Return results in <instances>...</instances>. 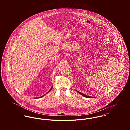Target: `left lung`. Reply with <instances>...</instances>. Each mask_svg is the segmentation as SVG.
Instances as JSON below:
<instances>
[{
  "mask_svg": "<svg viewBox=\"0 0 130 130\" xmlns=\"http://www.w3.org/2000/svg\"><path fill=\"white\" fill-rule=\"evenodd\" d=\"M76 91L77 93H79V94H80L81 95H82L83 96H84V97H85V98H94V97H93V96H90L87 95H86V94H84V93H80V92H78V91H76Z\"/></svg>",
  "mask_w": 130,
  "mask_h": 130,
  "instance_id": "left-lung-1",
  "label": "left lung"
}]
</instances>
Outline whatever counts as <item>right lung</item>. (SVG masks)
Returning a JSON list of instances; mask_svg holds the SVG:
<instances>
[{
    "label": "right lung",
    "mask_w": 130,
    "mask_h": 130,
    "mask_svg": "<svg viewBox=\"0 0 130 130\" xmlns=\"http://www.w3.org/2000/svg\"><path fill=\"white\" fill-rule=\"evenodd\" d=\"M53 87L52 86V88H51V89H50V90H49V91H48V92H47V93H46V94H47V93H49V92H50V91H52V90L53 89ZM45 94H44V95H45ZM43 96H44V95H42V96H40V97H38V98H36V99H37V98H42V97H43Z\"/></svg>",
    "instance_id": "right-lung-1"
}]
</instances>
